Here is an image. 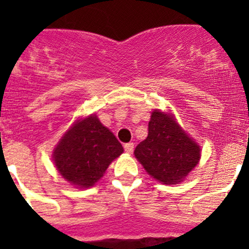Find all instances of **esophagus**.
<instances>
[{
    "label": "esophagus",
    "instance_id": "esophagus-1",
    "mask_svg": "<svg viewBox=\"0 0 249 249\" xmlns=\"http://www.w3.org/2000/svg\"><path fill=\"white\" fill-rule=\"evenodd\" d=\"M124 149H125V152L129 153V154H130V153H132V150H134V143H132V142L125 143Z\"/></svg>",
    "mask_w": 249,
    "mask_h": 249
}]
</instances>
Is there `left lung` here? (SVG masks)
I'll return each instance as SVG.
<instances>
[{"instance_id":"1","label":"left lung","mask_w":249,"mask_h":249,"mask_svg":"<svg viewBox=\"0 0 249 249\" xmlns=\"http://www.w3.org/2000/svg\"><path fill=\"white\" fill-rule=\"evenodd\" d=\"M143 169L164 184L184 180L200 160V145L178 125L172 114L155 109L148 124L147 139L135 148Z\"/></svg>"}]
</instances>
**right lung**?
<instances>
[{
    "instance_id": "right-lung-1",
    "label": "right lung",
    "mask_w": 249,
    "mask_h": 249,
    "mask_svg": "<svg viewBox=\"0 0 249 249\" xmlns=\"http://www.w3.org/2000/svg\"><path fill=\"white\" fill-rule=\"evenodd\" d=\"M124 152L113 132L95 114L78 119L53 152L60 175L78 188H90Z\"/></svg>"
}]
</instances>
